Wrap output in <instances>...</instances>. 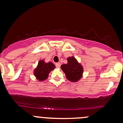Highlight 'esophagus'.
<instances>
[{
  "mask_svg": "<svg viewBox=\"0 0 123 123\" xmlns=\"http://www.w3.org/2000/svg\"><path fill=\"white\" fill-rule=\"evenodd\" d=\"M55 66H56V67L57 68H60L61 64H60V63H56V64H55Z\"/></svg>",
  "mask_w": 123,
  "mask_h": 123,
  "instance_id": "obj_1",
  "label": "esophagus"
}]
</instances>
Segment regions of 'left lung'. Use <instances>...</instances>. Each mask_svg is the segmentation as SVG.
Listing matches in <instances>:
<instances>
[{"label": "left lung", "instance_id": "obj_1", "mask_svg": "<svg viewBox=\"0 0 123 123\" xmlns=\"http://www.w3.org/2000/svg\"><path fill=\"white\" fill-rule=\"evenodd\" d=\"M67 64L61 65V68L65 74L66 78L69 81L78 82L83 76V67L74 56L67 58Z\"/></svg>", "mask_w": 123, "mask_h": 123}]
</instances>
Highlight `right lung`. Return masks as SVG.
Listing matches in <instances>:
<instances>
[{
	"instance_id": "1",
	"label": "right lung",
	"mask_w": 123,
	"mask_h": 123,
	"mask_svg": "<svg viewBox=\"0 0 123 123\" xmlns=\"http://www.w3.org/2000/svg\"><path fill=\"white\" fill-rule=\"evenodd\" d=\"M55 68V65L51 62H45L44 59L39 61L38 65L34 70V75L38 81L45 80L50 72Z\"/></svg>"
}]
</instances>
